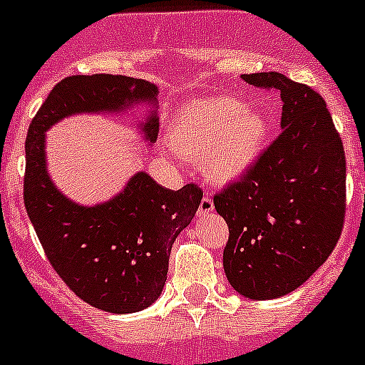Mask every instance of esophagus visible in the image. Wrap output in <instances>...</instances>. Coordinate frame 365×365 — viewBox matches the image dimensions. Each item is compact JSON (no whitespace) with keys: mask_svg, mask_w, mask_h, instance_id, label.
I'll use <instances>...</instances> for the list:
<instances>
[{"mask_svg":"<svg viewBox=\"0 0 365 365\" xmlns=\"http://www.w3.org/2000/svg\"><path fill=\"white\" fill-rule=\"evenodd\" d=\"M214 210V202L212 198H210L209 194H205L202 198V202H200V209H198V216H205V214L212 212Z\"/></svg>","mask_w":365,"mask_h":365,"instance_id":"1","label":"esophagus"}]
</instances>
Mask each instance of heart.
<instances>
[{
  "mask_svg": "<svg viewBox=\"0 0 365 365\" xmlns=\"http://www.w3.org/2000/svg\"><path fill=\"white\" fill-rule=\"evenodd\" d=\"M268 122L261 111L227 95L200 98L183 106L167 140L187 160H200L214 183H232L248 173L263 149Z\"/></svg>",
  "mask_w": 365,
  "mask_h": 365,
  "instance_id": "1",
  "label": "heart"
}]
</instances>
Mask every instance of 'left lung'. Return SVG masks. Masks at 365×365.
Masks as SVG:
<instances>
[{
	"label": "left lung",
	"instance_id": "left-lung-1",
	"mask_svg": "<svg viewBox=\"0 0 365 365\" xmlns=\"http://www.w3.org/2000/svg\"><path fill=\"white\" fill-rule=\"evenodd\" d=\"M281 97L279 136L245 176L214 196L229 225L223 268L237 294L275 299L321 267L346 220V155L326 102L277 71L243 75Z\"/></svg>",
	"mask_w": 365,
	"mask_h": 365
}]
</instances>
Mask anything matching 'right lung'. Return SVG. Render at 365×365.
Returning <instances> with one entry per match:
<instances>
[{"instance_id": "obj_1", "label": "right lung", "mask_w": 365, "mask_h": 365, "mask_svg": "<svg viewBox=\"0 0 365 365\" xmlns=\"http://www.w3.org/2000/svg\"><path fill=\"white\" fill-rule=\"evenodd\" d=\"M156 91L155 84L124 75H71L44 98L26 135L23 200L46 259L77 297L110 313L140 312L158 299L173 243L198 210L203 190L196 183L165 189L138 173L111 202L75 205L46 175L44 131L71 113L155 101ZM142 129L155 142L156 117Z\"/></svg>"}]
</instances>
